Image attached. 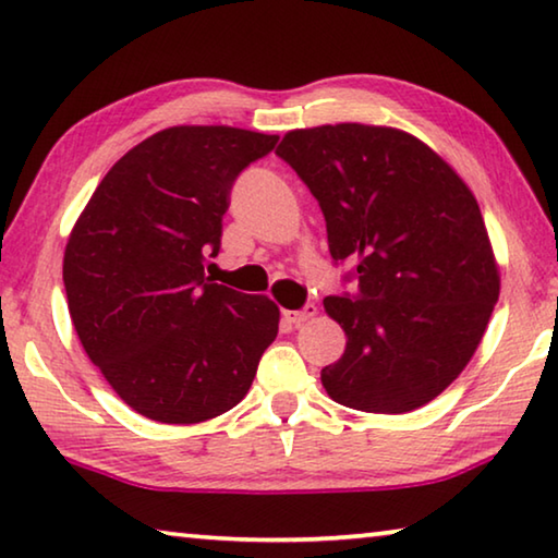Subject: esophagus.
Segmentation results:
<instances>
[{
    "instance_id": "34e87169",
    "label": "esophagus",
    "mask_w": 558,
    "mask_h": 558,
    "mask_svg": "<svg viewBox=\"0 0 558 558\" xmlns=\"http://www.w3.org/2000/svg\"><path fill=\"white\" fill-rule=\"evenodd\" d=\"M315 315H317V307L313 305V302H307V305L300 310H282V319H286L290 327H300L302 323H307V319Z\"/></svg>"
}]
</instances>
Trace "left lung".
Instances as JSON below:
<instances>
[{
    "label": "left lung",
    "instance_id": "left-lung-1",
    "mask_svg": "<svg viewBox=\"0 0 558 558\" xmlns=\"http://www.w3.org/2000/svg\"><path fill=\"white\" fill-rule=\"evenodd\" d=\"M276 155L315 196L335 266L356 292L325 298L347 335L323 369L337 403L405 413L458 379L499 298L480 206L421 140L359 122L292 130Z\"/></svg>",
    "mask_w": 558,
    "mask_h": 558
}]
</instances>
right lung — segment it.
<instances>
[{
    "mask_svg": "<svg viewBox=\"0 0 558 558\" xmlns=\"http://www.w3.org/2000/svg\"><path fill=\"white\" fill-rule=\"evenodd\" d=\"M276 135L182 125L112 165L75 221L63 286L75 332L130 409L202 423L248 393L280 313L204 276L233 182Z\"/></svg>",
    "mask_w": 558,
    "mask_h": 558,
    "instance_id": "right-lung-1",
    "label": "right lung"
}]
</instances>
